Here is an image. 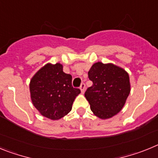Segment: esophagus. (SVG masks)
Returning a JSON list of instances; mask_svg holds the SVG:
<instances>
[{
	"label": "esophagus",
	"instance_id": "obj_1",
	"mask_svg": "<svg viewBox=\"0 0 158 158\" xmlns=\"http://www.w3.org/2000/svg\"><path fill=\"white\" fill-rule=\"evenodd\" d=\"M80 89H81V93H84V92H85V84L82 83L80 86Z\"/></svg>",
	"mask_w": 158,
	"mask_h": 158
}]
</instances>
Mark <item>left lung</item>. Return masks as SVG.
I'll return each mask as SVG.
<instances>
[{"label":"left lung","instance_id":"1","mask_svg":"<svg viewBox=\"0 0 158 158\" xmlns=\"http://www.w3.org/2000/svg\"><path fill=\"white\" fill-rule=\"evenodd\" d=\"M93 85L85 96L96 116L106 119L122 110L131 92L129 75L120 67L111 63L93 64L89 73Z\"/></svg>","mask_w":158,"mask_h":158}]
</instances>
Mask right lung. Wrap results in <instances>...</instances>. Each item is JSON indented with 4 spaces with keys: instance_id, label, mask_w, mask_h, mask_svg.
<instances>
[{
    "instance_id": "1",
    "label": "right lung",
    "mask_w": 158,
    "mask_h": 158,
    "mask_svg": "<svg viewBox=\"0 0 158 158\" xmlns=\"http://www.w3.org/2000/svg\"><path fill=\"white\" fill-rule=\"evenodd\" d=\"M33 105L43 116L57 120L72 109L81 90L72 86V76L63 72L60 63L47 64L33 76L30 82Z\"/></svg>"
}]
</instances>
